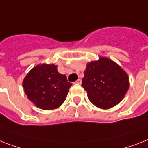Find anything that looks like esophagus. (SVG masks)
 <instances>
[{
  "label": "esophagus",
  "instance_id": "1",
  "mask_svg": "<svg viewBox=\"0 0 148 148\" xmlns=\"http://www.w3.org/2000/svg\"><path fill=\"white\" fill-rule=\"evenodd\" d=\"M75 83H77V84H81L82 83V79H79L78 80H77L76 82H75Z\"/></svg>",
  "mask_w": 148,
  "mask_h": 148
}]
</instances>
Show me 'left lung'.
I'll return each mask as SVG.
<instances>
[{"instance_id":"left-lung-1","label":"left lung","mask_w":148,"mask_h":148,"mask_svg":"<svg viewBox=\"0 0 148 148\" xmlns=\"http://www.w3.org/2000/svg\"><path fill=\"white\" fill-rule=\"evenodd\" d=\"M82 87L89 101L101 109H109L120 102L129 87V76L116 63L106 57L87 64Z\"/></svg>"}]
</instances>
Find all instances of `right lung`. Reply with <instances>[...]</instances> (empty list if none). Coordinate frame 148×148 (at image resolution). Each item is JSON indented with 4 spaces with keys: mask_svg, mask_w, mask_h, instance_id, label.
Wrapping results in <instances>:
<instances>
[{
    "mask_svg": "<svg viewBox=\"0 0 148 148\" xmlns=\"http://www.w3.org/2000/svg\"><path fill=\"white\" fill-rule=\"evenodd\" d=\"M23 86L28 98L42 110L56 109L66 100L72 83L58 73L54 64L34 67L23 80Z\"/></svg>",
    "mask_w": 148,
    "mask_h": 148,
    "instance_id": "1",
    "label": "right lung"
}]
</instances>
